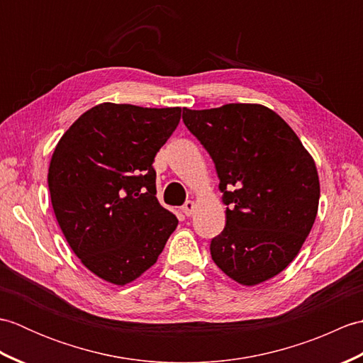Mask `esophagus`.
Wrapping results in <instances>:
<instances>
[{"instance_id":"1","label":"esophagus","mask_w":363,"mask_h":363,"mask_svg":"<svg viewBox=\"0 0 363 363\" xmlns=\"http://www.w3.org/2000/svg\"><path fill=\"white\" fill-rule=\"evenodd\" d=\"M182 213L186 215V217H191V215H194V212H195V203L194 201H187L186 204L182 206Z\"/></svg>"}]
</instances>
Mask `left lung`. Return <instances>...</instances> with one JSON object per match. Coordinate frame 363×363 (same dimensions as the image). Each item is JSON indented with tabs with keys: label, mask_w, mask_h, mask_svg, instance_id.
Listing matches in <instances>:
<instances>
[{
	"label": "left lung",
	"mask_w": 363,
	"mask_h": 363,
	"mask_svg": "<svg viewBox=\"0 0 363 363\" xmlns=\"http://www.w3.org/2000/svg\"><path fill=\"white\" fill-rule=\"evenodd\" d=\"M184 125L212 157L226 226L211 256L242 285L279 274L296 257L318 211L315 162L279 115L260 104L184 107Z\"/></svg>",
	"instance_id": "obj_1"
}]
</instances>
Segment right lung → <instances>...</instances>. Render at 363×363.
Masks as SVG:
<instances>
[{
	"label": "right lung",
	"instance_id": "add662e5",
	"mask_svg": "<svg viewBox=\"0 0 363 363\" xmlns=\"http://www.w3.org/2000/svg\"><path fill=\"white\" fill-rule=\"evenodd\" d=\"M179 120V107L103 103L82 113L52 152L48 187L59 226L107 282L142 276L177 226L156 198L152 162Z\"/></svg>",
	"mask_w": 363,
	"mask_h": 363
}]
</instances>
